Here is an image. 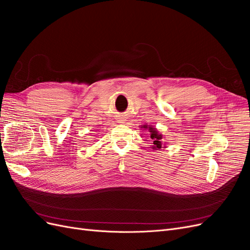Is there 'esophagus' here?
Instances as JSON below:
<instances>
[{"mask_svg":"<svg viewBox=\"0 0 250 250\" xmlns=\"http://www.w3.org/2000/svg\"><path fill=\"white\" fill-rule=\"evenodd\" d=\"M118 122H119V123H124L125 120H124L123 118H119V119H118Z\"/></svg>","mask_w":250,"mask_h":250,"instance_id":"esophagus-1","label":"esophagus"}]
</instances>
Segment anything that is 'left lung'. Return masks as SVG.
Wrapping results in <instances>:
<instances>
[{
    "label": "left lung",
    "instance_id": "left-lung-1",
    "mask_svg": "<svg viewBox=\"0 0 250 250\" xmlns=\"http://www.w3.org/2000/svg\"><path fill=\"white\" fill-rule=\"evenodd\" d=\"M142 128H145V129H149L150 132V138L152 139L153 141V145H152V149L158 150L161 149L163 146V143H162V139H163V135L158 133V131L156 130V128H153L151 126H147V125H143Z\"/></svg>",
    "mask_w": 250,
    "mask_h": 250
}]
</instances>
